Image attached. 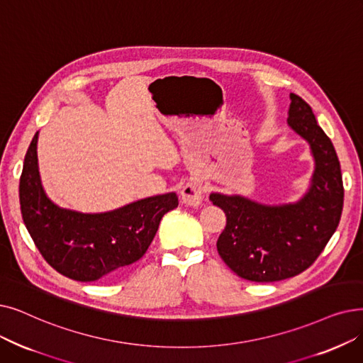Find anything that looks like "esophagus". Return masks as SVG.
Listing matches in <instances>:
<instances>
[{
    "label": "esophagus",
    "instance_id": "esophagus-1",
    "mask_svg": "<svg viewBox=\"0 0 363 363\" xmlns=\"http://www.w3.org/2000/svg\"><path fill=\"white\" fill-rule=\"evenodd\" d=\"M181 197H182V203L188 204V206H193V208L200 206L203 200L201 184L196 179L186 182L181 190Z\"/></svg>",
    "mask_w": 363,
    "mask_h": 363
}]
</instances>
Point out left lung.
<instances>
[{
	"label": "left lung",
	"mask_w": 363,
	"mask_h": 363,
	"mask_svg": "<svg viewBox=\"0 0 363 363\" xmlns=\"http://www.w3.org/2000/svg\"><path fill=\"white\" fill-rule=\"evenodd\" d=\"M288 125L310 145L314 170L307 191L295 201L265 204L240 194L211 193L225 212L216 242L230 269L250 281H277L303 273L335 233L344 201L341 167L330 139L310 105L289 94Z\"/></svg>",
	"instance_id": "obj_1"
}]
</instances>
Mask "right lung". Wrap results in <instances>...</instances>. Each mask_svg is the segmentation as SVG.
Masks as SVG:
<instances>
[{"mask_svg":"<svg viewBox=\"0 0 363 363\" xmlns=\"http://www.w3.org/2000/svg\"><path fill=\"white\" fill-rule=\"evenodd\" d=\"M37 143L38 132L25 155L19 200L26 230L44 259L72 280L94 281L143 258L163 215L178 208V196H152L99 213L60 208L43 188Z\"/></svg>","mask_w":363,"mask_h":363,"instance_id":"obj_1","label":"right lung"}]
</instances>
